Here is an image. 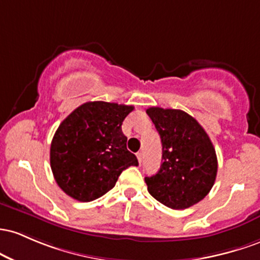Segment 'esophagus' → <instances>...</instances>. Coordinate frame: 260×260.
I'll use <instances>...</instances> for the list:
<instances>
[{"instance_id": "obj_1", "label": "esophagus", "mask_w": 260, "mask_h": 260, "mask_svg": "<svg viewBox=\"0 0 260 260\" xmlns=\"http://www.w3.org/2000/svg\"><path fill=\"white\" fill-rule=\"evenodd\" d=\"M136 157H138L139 162L141 163V162H142V152H138V153H136Z\"/></svg>"}]
</instances>
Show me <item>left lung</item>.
I'll use <instances>...</instances> for the list:
<instances>
[{"instance_id": "1", "label": "left lung", "mask_w": 260, "mask_h": 260, "mask_svg": "<svg viewBox=\"0 0 260 260\" xmlns=\"http://www.w3.org/2000/svg\"><path fill=\"white\" fill-rule=\"evenodd\" d=\"M146 113L161 136L163 161L154 176L145 177L148 193L171 209L190 208L209 194L216 179L214 145L183 110L151 107Z\"/></svg>"}]
</instances>
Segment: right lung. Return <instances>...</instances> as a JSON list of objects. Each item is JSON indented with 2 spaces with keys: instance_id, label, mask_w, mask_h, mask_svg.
<instances>
[{
  "instance_id": "obj_1",
  "label": "right lung",
  "mask_w": 260,
  "mask_h": 260,
  "mask_svg": "<svg viewBox=\"0 0 260 260\" xmlns=\"http://www.w3.org/2000/svg\"><path fill=\"white\" fill-rule=\"evenodd\" d=\"M133 106L87 102L60 124L50 146L57 185L69 197L88 203L114 188L124 169L139 166L127 151L121 125Z\"/></svg>"
}]
</instances>
